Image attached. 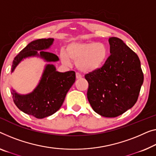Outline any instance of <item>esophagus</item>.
<instances>
[{
	"mask_svg": "<svg viewBox=\"0 0 156 156\" xmlns=\"http://www.w3.org/2000/svg\"><path fill=\"white\" fill-rule=\"evenodd\" d=\"M76 78H77V79H80V78H82V76H81L79 73H76Z\"/></svg>",
	"mask_w": 156,
	"mask_h": 156,
	"instance_id": "1",
	"label": "esophagus"
}]
</instances>
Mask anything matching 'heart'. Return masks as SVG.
<instances>
[{
  "instance_id": "obj_1",
  "label": "heart",
  "mask_w": 156,
  "mask_h": 156,
  "mask_svg": "<svg viewBox=\"0 0 156 156\" xmlns=\"http://www.w3.org/2000/svg\"><path fill=\"white\" fill-rule=\"evenodd\" d=\"M107 46L94 41L72 42L66 48V52L62 51L60 58L66 65L74 62L79 70L92 72L100 69L108 58Z\"/></svg>"
}]
</instances>
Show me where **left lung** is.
<instances>
[{
  "mask_svg": "<svg viewBox=\"0 0 156 156\" xmlns=\"http://www.w3.org/2000/svg\"><path fill=\"white\" fill-rule=\"evenodd\" d=\"M111 55L101 68L86 74L87 99L95 112L106 118L122 115L137 101L144 74L137 55L121 39H108Z\"/></svg>",
  "mask_w": 156,
  "mask_h": 156,
  "instance_id": "8db88e82",
  "label": "left lung"
}]
</instances>
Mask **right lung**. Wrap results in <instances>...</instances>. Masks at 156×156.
Here are the masks:
<instances>
[{
	"mask_svg": "<svg viewBox=\"0 0 156 156\" xmlns=\"http://www.w3.org/2000/svg\"><path fill=\"white\" fill-rule=\"evenodd\" d=\"M54 38H42L28 44L12 62L11 73L15 71L22 60L31 57H41L48 62L38 85L33 92L27 94H19L11 90L13 101L17 108L28 115L41 119L54 114L59 110L69 89L76 80L73 71L64 73L56 71L51 62L59 61V57L53 53L46 52L52 45Z\"/></svg>",
	"mask_w": 156,
	"mask_h": 156,
	"instance_id": "obj_1",
	"label": "right lung"
}]
</instances>
